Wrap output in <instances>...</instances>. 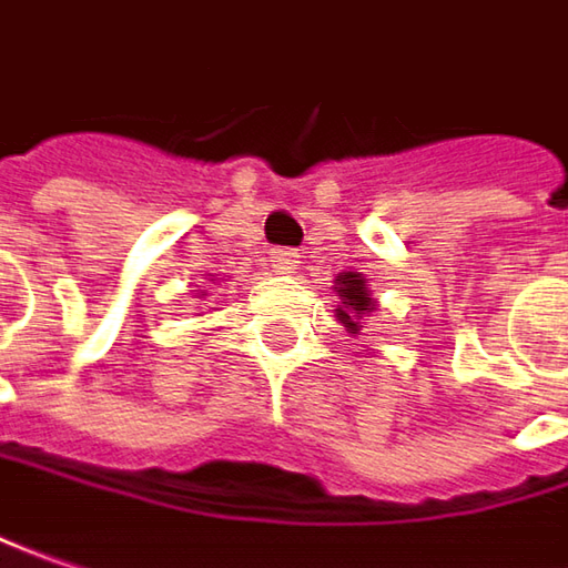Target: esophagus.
<instances>
[{"instance_id": "obj_1", "label": "esophagus", "mask_w": 568, "mask_h": 568, "mask_svg": "<svg viewBox=\"0 0 568 568\" xmlns=\"http://www.w3.org/2000/svg\"><path fill=\"white\" fill-rule=\"evenodd\" d=\"M270 263H273L276 273H295L302 260H298V251H292V247H273L270 251Z\"/></svg>"}]
</instances>
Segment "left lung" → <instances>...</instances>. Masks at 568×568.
I'll list each match as a JSON object with an SVG mask.
<instances>
[{
    "label": "left lung",
    "instance_id": "8db88e82",
    "mask_svg": "<svg viewBox=\"0 0 568 568\" xmlns=\"http://www.w3.org/2000/svg\"><path fill=\"white\" fill-rule=\"evenodd\" d=\"M336 295H339V308H336V317L356 333L362 331V317L372 314V298H368V288H365V280L358 273H343L336 280Z\"/></svg>",
    "mask_w": 568,
    "mask_h": 568
}]
</instances>
